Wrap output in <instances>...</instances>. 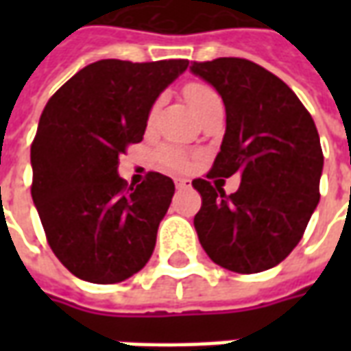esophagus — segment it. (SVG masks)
Returning a JSON list of instances; mask_svg holds the SVG:
<instances>
[{
	"instance_id": "obj_1",
	"label": "esophagus",
	"mask_w": 351,
	"mask_h": 351,
	"mask_svg": "<svg viewBox=\"0 0 351 351\" xmlns=\"http://www.w3.org/2000/svg\"><path fill=\"white\" fill-rule=\"evenodd\" d=\"M175 186L176 190H186V188H191V180H188V178H176Z\"/></svg>"
}]
</instances>
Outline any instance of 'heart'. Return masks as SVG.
Returning <instances> with one entry per match:
<instances>
[{
	"instance_id": "b5f03b06",
	"label": "heart",
	"mask_w": 351,
	"mask_h": 351,
	"mask_svg": "<svg viewBox=\"0 0 351 351\" xmlns=\"http://www.w3.org/2000/svg\"><path fill=\"white\" fill-rule=\"evenodd\" d=\"M186 99L190 103V107L193 108V112L197 114V112H201V110L208 107V105L218 103L220 97H218V93L214 92L208 84H203V82H191V84L186 86ZM156 107H158V105H156ZM156 107L152 108V114L156 112ZM161 163L169 169H184L186 167V158H184V154L180 152V150H176V148H165V150L161 152Z\"/></svg>"
}]
</instances>
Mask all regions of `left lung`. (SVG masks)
I'll use <instances>...</instances> for the list:
<instances>
[{
    "label": "left lung",
    "instance_id": "left-lung-1",
    "mask_svg": "<svg viewBox=\"0 0 351 351\" xmlns=\"http://www.w3.org/2000/svg\"><path fill=\"white\" fill-rule=\"evenodd\" d=\"M226 105V135L205 178L193 188L203 205L193 218L206 256L223 269L252 274L276 267L302 239L319 203L324 154L316 123L293 90L243 58L193 62ZM241 173L226 196L210 178Z\"/></svg>",
    "mask_w": 351,
    "mask_h": 351
}]
</instances>
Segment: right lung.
I'll return each mask as SVG.
<instances>
[{"label": "right lung", "mask_w": 351, "mask_h": 351, "mask_svg": "<svg viewBox=\"0 0 351 351\" xmlns=\"http://www.w3.org/2000/svg\"><path fill=\"white\" fill-rule=\"evenodd\" d=\"M188 64L99 60L43 110L32 145V197L50 248L77 278L116 284L152 256L175 182L148 173L128 188L118 156L143 141L152 105Z\"/></svg>", "instance_id": "1"}]
</instances>
